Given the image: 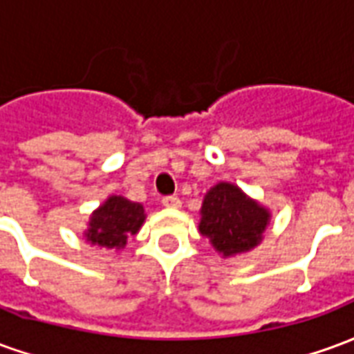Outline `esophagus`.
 Returning a JSON list of instances; mask_svg holds the SVG:
<instances>
[{"instance_id":"34e87169","label":"esophagus","mask_w":354,"mask_h":354,"mask_svg":"<svg viewBox=\"0 0 354 354\" xmlns=\"http://www.w3.org/2000/svg\"><path fill=\"white\" fill-rule=\"evenodd\" d=\"M162 207L180 208L182 207V201L178 199L176 195H169V197H162Z\"/></svg>"}]
</instances>
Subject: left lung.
I'll use <instances>...</instances> for the list:
<instances>
[{"label": "left lung", "instance_id": "obj_1", "mask_svg": "<svg viewBox=\"0 0 354 354\" xmlns=\"http://www.w3.org/2000/svg\"><path fill=\"white\" fill-rule=\"evenodd\" d=\"M269 218V210L246 197L237 185L220 182L203 199L199 231L230 258L260 245Z\"/></svg>", "mask_w": 354, "mask_h": 354}]
</instances>
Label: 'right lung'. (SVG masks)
Returning a JSON list of instances; mask_svg holds the SVG:
<instances>
[{
  "label": "right lung",
  "instance_id": "1",
  "mask_svg": "<svg viewBox=\"0 0 354 354\" xmlns=\"http://www.w3.org/2000/svg\"><path fill=\"white\" fill-rule=\"evenodd\" d=\"M144 220L146 214L140 203H132L121 195H111L91 214L85 237L91 245L119 250L127 245L131 235L138 233Z\"/></svg>",
  "mask_w": 354,
  "mask_h": 354
}]
</instances>
